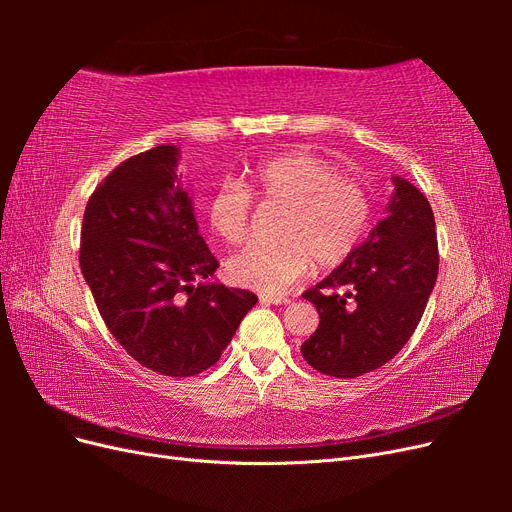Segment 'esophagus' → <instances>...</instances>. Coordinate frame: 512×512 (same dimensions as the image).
<instances>
[{
	"label": "esophagus",
	"instance_id": "1",
	"mask_svg": "<svg viewBox=\"0 0 512 512\" xmlns=\"http://www.w3.org/2000/svg\"><path fill=\"white\" fill-rule=\"evenodd\" d=\"M262 305H286L290 303L288 297H280V294H260Z\"/></svg>",
	"mask_w": 512,
	"mask_h": 512
}]
</instances>
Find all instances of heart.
<instances>
[{"label":"heart","instance_id":"b5f03b06","mask_svg":"<svg viewBox=\"0 0 512 512\" xmlns=\"http://www.w3.org/2000/svg\"><path fill=\"white\" fill-rule=\"evenodd\" d=\"M245 183L222 179L207 198V224L215 237L239 245L250 232L252 194L286 205L277 228L280 243L250 245L226 262L232 284L282 294L312 271L331 269L367 237L374 205L367 185L305 151L277 153L247 170Z\"/></svg>","mask_w":512,"mask_h":512}]
</instances>
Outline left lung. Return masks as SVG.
<instances>
[{
    "label": "left lung",
    "instance_id": "1",
    "mask_svg": "<svg viewBox=\"0 0 512 512\" xmlns=\"http://www.w3.org/2000/svg\"><path fill=\"white\" fill-rule=\"evenodd\" d=\"M386 218L342 265L303 292L320 314L303 359L320 374H369L406 346L438 280L436 220L421 190L393 177Z\"/></svg>",
    "mask_w": 512,
    "mask_h": 512
}]
</instances>
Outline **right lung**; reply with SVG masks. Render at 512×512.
Masks as SVG:
<instances>
[{
  "mask_svg": "<svg viewBox=\"0 0 512 512\" xmlns=\"http://www.w3.org/2000/svg\"><path fill=\"white\" fill-rule=\"evenodd\" d=\"M177 162L175 145L153 147L98 185L79 262L121 348L162 376L188 378L220 361L258 297L211 282L220 262L198 235Z\"/></svg>",
  "mask_w": 512,
  "mask_h": 512,
  "instance_id": "right-lung-1",
  "label": "right lung"
}]
</instances>
